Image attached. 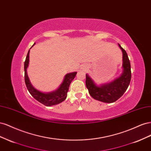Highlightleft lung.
Segmentation results:
<instances>
[{
	"instance_id": "8db88e82",
	"label": "left lung",
	"mask_w": 151,
	"mask_h": 151,
	"mask_svg": "<svg viewBox=\"0 0 151 151\" xmlns=\"http://www.w3.org/2000/svg\"><path fill=\"white\" fill-rule=\"evenodd\" d=\"M118 46L123 53V70L120 77L111 83L98 86L92 79L86 74V86L89 94L94 99L104 103H113L119 99L129 87L131 81V66L127 53L120 45Z\"/></svg>"
}]
</instances>
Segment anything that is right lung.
Masks as SVG:
<instances>
[{
    "label": "right lung",
    "instance_id": "obj_1",
    "mask_svg": "<svg viewBox=\"0 0 151 151\" xmlns=\"http://www.w3.org/2000/svg\"><path fill=\"white\" fill-rule=\"evenodd\" d=\"M29 50L28 52V54H27L26 60L24 62V81L27 89H28V91L31 94L32 96H33L35 99L37 100L38 101L47 106H53V105L58 104L64 101L67 98V92L68 91V88H69L70 84L72 80L74 79V77H76L77 72H72L66 74L65 76L63 83L60 86V87H59L58 89H57L56 91H53V92L48 93H42L41 92V91L35 89L34 87L32 86L29 81L28 74H27L26 69L27 68H28L29 64Z\"/></svg>",
    "mask_w": 151,
    "mask_h": 151
}]
</instances>
